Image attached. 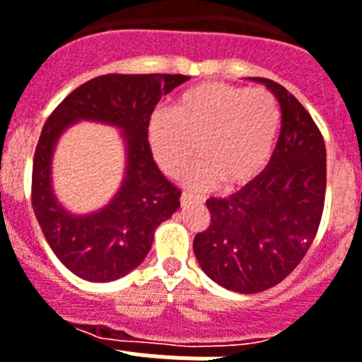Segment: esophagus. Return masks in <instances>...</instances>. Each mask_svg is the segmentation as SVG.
Returning a JSON list of instances; mask_svg holds the SVG:
<instances>
[{
	"label": "esophagus",
	"instance_id": "obj_1",
	"mask_svg": "<svg viewBox=\"0 0 362 362\" xmlns=\"http://www.w3.org/2000/svg\"><path fill=\"white\" fill-rule=\"evenodd\" d=\"M192 199H199V196H192V194H183V196H181V203H187V201Z\"/></svg>",
	"mask_w": 362,
	"mask_h": 362
}]
</instances>
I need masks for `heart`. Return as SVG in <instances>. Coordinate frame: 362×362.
<instances>
[{"instance_id":"b5f03b06","label":"heart","mask_w":362,"mask_h":362,"mask_svg":"<svg viewBox=\"0 0 362 362\" xmlns=\"http://www.w3.org/2000/svg\"><path fill=\"white\" fill-rule=\"evenodd\" d=\"M276 98L263 88L201 83L179 95L174 110L158 108L148 121V141L166 174H177L197 152L201 159L183 174L192 188L221 181L235 188L257 177L279 134Z\"/></svg>"}]
</instances>
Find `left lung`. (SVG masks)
<instances>
[{
    "mask_svg": "<svg viewBox=\"0 0 362 362\" xmlns=\"http://www.w3.org/2000/svg\"><path fill=\"white\" fill-rule=\"evenodd\" d=\"M250 79L279 101L276 150L241 190L206 201L210 226L194 239L204 274L238 293L263 292L296 270L317 233L326 192V146L317 124L279 83Z\"/></svg>",
    "mask_w": 362,
    "mask_h": 362,
    "instance_id": "left-lung-1",
    "label": "left lung"
}]
</instances>
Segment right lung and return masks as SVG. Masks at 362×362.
<instances>
[{
	"label": "right lung",
	"mask_w": 362,
	"mask_h": 362,
	"mask_svg": "<svg viewBox=\"0 0 362 362\" xmlns=\"http://www.w3.org/2000/svg\"><path fill=\"white\" fill-rule=\"evenodd\" d=\"M183 74H107L78 86L57 105L41 130L32 168V206L56 257L92 283L124 277L143 263L156 228L179 209L181 192L153 161L148 121L161 95L185 83ZM79 120L122 130L125 175L103 209L69 213L52 185V158L59 137Z\"/></svg>",
	"instance_id": "1"
}]
</instances>
